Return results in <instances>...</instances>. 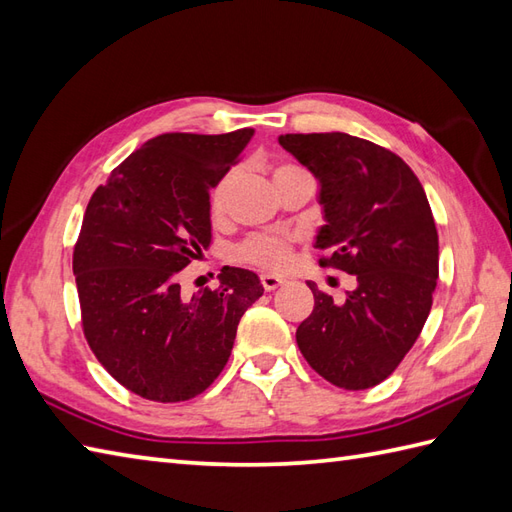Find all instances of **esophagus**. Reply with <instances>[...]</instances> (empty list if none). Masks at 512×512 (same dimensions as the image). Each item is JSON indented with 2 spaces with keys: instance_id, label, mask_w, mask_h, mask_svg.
<instances>
[{
  "instance_id": "1",
  "label": "esophagus",
  "mask_w": 512,
  "mask_h": 512,
  "mask_svg": "<svg viewBox=\"0 0 512 512\" xmlns=\"http://www.w3.org/2000/svg\"><path fill=\"white\" fill-rule=\"evenodd\" d=\"M259 279H261V285H264V290H266V292L277 290L279 285L283 283V279H281V277H277V275H261Z\"/></svg>"
}]
</instances>
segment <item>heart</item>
<instances>
[{
	"label": "heart",
	"mask_w": 512,
	"mask_h": 512,
	"mask_svg": "<svg viewBox=\"0 0 512 512\" xmlns=\"http://www.w3.org/2000/svg\"><path fill=\"white\" fill-rule=\"evenodd\" d=\"M305 172L301 165H296L292 161H279L275 168H272V178H275V185L283 178L294 176ZM227 185H229V176L220 178V181L211 187L209 192V216L211 220H220L224 213V196H227ZM299 240V235L292 231H266V233H257L246 237L244 242L237 244L233 248V257L242 264H251L264 270H279L292 255V246Z\"/></svg>",
	"instance_id": "b5f03b06"
}]
</instances>
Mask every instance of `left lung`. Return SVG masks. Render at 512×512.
Masks as SVG:
<instances>
[{"mask_svg": "<svg viewBox=\"0 0 512 512\" xmlns=\"http://www.w3.org/2000/svg\"><path fill=\"white\" fill-rule=\"evenodd\" d=\"M320 181L327 224L318 264L355 275L344 303L316 283L314 310L296 329L303 358L329 384L384 382L417 342L438 279V233L417 174L395 152L347 133L281 135Z\"/></svg>", "mask_w": 512, "mask_h": 512, "instance_id": "1", "label": "left lung"}]
</instances>
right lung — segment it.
<instances>
[{
  "label": "right lung",
  "mask_w": 512,
  "mask_h": 512,
  "mask_svg": "<svg viewBox=\"0 0 512 512\" xmlns=\"http://www.w3.org/2000/svg\"><path fill=\"white\" fill-rule=\"evenodd\" d=\"M253 133L152 137L89 200L74 246L82 331L109 375L139 397L176 403L207 390L240 318L264 294L244 268L224 266L218 288L194 296L178 281L211 242V187Z\"/></svg>",
  "instance_id": "obj_1"
}]
</instances>
